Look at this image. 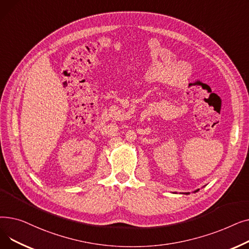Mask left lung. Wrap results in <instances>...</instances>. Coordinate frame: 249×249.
Instances as JSON below:
<instances>
[{
    "instance_id": "obj_1",
    "label": "left lung",
    "mask_w": 249,
    "mask_h": 249,
    "mask_svg": "<svg viewBox=\"0 0 249 249\" xmlns=\"http://www.w3.org/2000/svg\"><path fill=\"white\" fill-rule=\"evenodd\" d=\"M198 191H199V189H198V190H196V191H195V193H196V192H198ZM186 194L188 195V194H190V193H186Z\"/></svg>"
}]
</instances>
